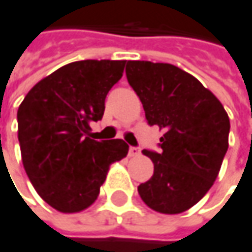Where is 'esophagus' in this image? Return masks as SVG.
<instances>
[{"label":"esophagus","mask_w":252,"mask_h":252,"mask_svg":"<svg viewBox=\"0 0 252 252\" xmlns=\"http://www.w3.org/2000/svg\"><path fill=\"white\" fill-rule=\"evenodd\" d=\"M141 150L140 148H137V147H129V150H128V156L129 157H137L140 156Z\"/></svg>","instance_id":"esophagus-1"}]
</instances>
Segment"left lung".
Returning a JSON list of instances; mask_svg holds the SVG:
<instances>
[{
    "label": "left lung",
    "mask_w": 252,
    "mask_h": 252,
    "mask_svg": "<svg viewBox=\"0 0 252 252\" xmlns=\"http://www.w3.org/2000/svg\"><path fill=\"white\" fill-rule=\"evenodd\" d=\"M126 74L148 124L164 129L159 153L142 150L154 174L140 184L138 194L157 213H184L218 177L228 150V114L210 90L175 65L128 61Z\"/></svg>",
    "instance_id": "1"
}]
</instances>
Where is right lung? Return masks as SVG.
Segmentation results:
<instances>
[{"instance_id":"add662e5","label":"right lung","mask_w":252,"mask_h":252,"mask_svg":"<svg viewBox=\"0 0 252 252\" xmlns=\"http://www.w3.org/2000/svg\"><path fill=\"white\" fill-rule=\"evenodd\" d=\"M124 67L126 61L111 60L67 64L37 82L18 108L25 172L38 195L60 213L88 208L110 165L128 154L126 141H95L90 132Z\"/></svg>"}]
</instances>
